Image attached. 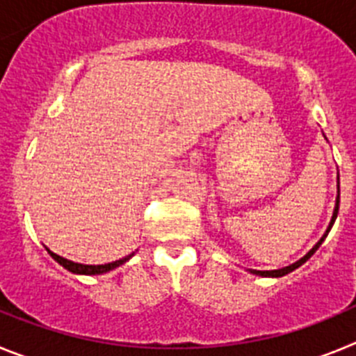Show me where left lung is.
I'll return each mask as SVG.
<instances>
[{"mask_svg": "<svg viewBox=\"0 0 356 356\" xmlns=\"http://www.w3.org/2000/svg\"><path fill=\"white\" fill-rule=\"evenodd\" d=\"M339 203H341V191H339V194H337V201H335V210H333V216H332V221H330V225H328V229H326L325 235H323V237L319 238V242H317L316 246H314L312 250H310L307 254H305L303 259L298 260V262H294V264H291V266H287V267H282V269H275V271H257V269H250V273H253V275H259V276H273V278H278V276L289 275V273H291V271H294V269H298V267H300L301 264L307 262V260L310 259V257H312L314 253H316L317 248H319L321 244H323V241H325V238H326V235H328V232H330V229H332L333 222H335V219H337Z\"/></svg>", "mask_w": 356, "mask_h": 356, "instance_id": "left-lung-1", "label": "left lung"}]
</instances>
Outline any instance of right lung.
I'll use <instances>...</instances> for the list:
<instances>
[{
    "instance_id": "right-lung-1",
    "label": "right lung",
    "mask_w": 356,
    "mask_h": 356,
    "mask_svg": "<svg viewBox=\"0 0 356 356\" xmlns=\"http://www.w3.org/2000/svg\"><path fill=\"white\" fill-rule=\"evenodd\" d=\"M46 250H48V248H46ZM48 253L51 254V259H55L62 267H65L67 271L74 273V275H103V273H108V271H112V269H115V267L122 266V264L127 262V260H130L131 257H134V253H131V254H128V257H124V259L105 264V266H85V264L71 262V260L64 259V257L53 253V251H49V250H48Z\"/></svg>"
}]
</instances>
